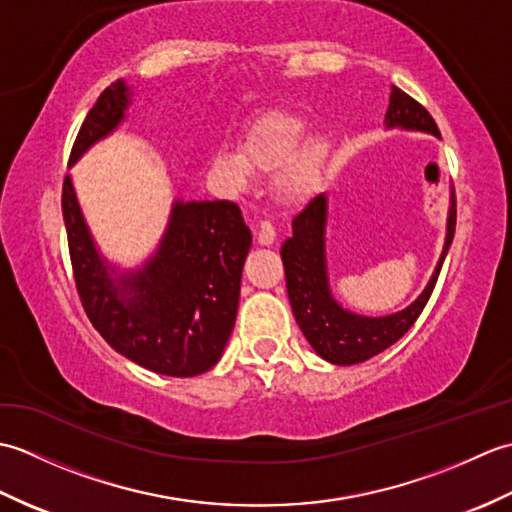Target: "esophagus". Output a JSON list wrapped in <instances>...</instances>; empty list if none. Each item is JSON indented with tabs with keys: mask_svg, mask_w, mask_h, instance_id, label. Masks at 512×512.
I'll use <instances>...</instances> for the list:
<instances>
[{
	"mask_svg": "<svg viewBox=\"0 0 512 512\" xmlns=\"http://www.w3.org/2000/svg\"><path fill=\"white\" fill-rule=\"evenodd\" d=\"M257 242L262 246H273L275 239H277V233H275V226L270 222H262L257 228Z\"/></svg>",
	"mask_w": 512,
	"mask_h": 512,
	"instance_id": "1",
	"label": "esophagus"
}]
</instances>
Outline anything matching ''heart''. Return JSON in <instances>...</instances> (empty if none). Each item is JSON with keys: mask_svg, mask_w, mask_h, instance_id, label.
I'll return each instance as SVG.
<instances>
[{"mask_svg": "<svg viewBox=\"0 0 512 512\" xmlns=\"http://www.w3.org/2000/svg\"><path fill=\"white\" fill-rule=\"evenodd\" d=\"M308 134V123L297 116L273 112L248 129L242 147L224 145L211 156L209 176L224 191H244L257 171H275V189L284 202L308 198L317 187L332 154L323 134Z\"/></svg>", "mask_w": 512, "mask_h": 512, "instance_id": "heart-1", "label": "heart"}]
</instances>
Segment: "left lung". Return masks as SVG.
<instances>
[{
    "instance_id": "1",
    "label": "left lung",
    "mask_w": 512,
    "mask_h": 512,
    "mask_svg": "<svg viewBox=\"0 0 512 512\" xmlns=\"http://www.w3.org/2000/svg\"><path fill=\"white\" fill-rule=\"evenodd\" d=\"M385 129H402V132H422L440 138L438 125L422 105L407 96L396 85H391L389 107L385 114ZM330 198L319 193L306 204L295 220L292 235L281 246V259L286 270L288 299L295 314L297 325L306 341L312 345L323 361L332 365H356L363 363L394 345L416 319L436 286L444 257L449 253L455 233V195L451 189L447 211V235L433 275L420 295L407 308L383 314V317H367L350 308H343L334 297L328 270V231Z\"/></svg>"
}]
</instances>
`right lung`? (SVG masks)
<instances>
[{"label": "right lung", "mask_w": 512, "mask_h": 512, "mask_svg": "<svg viewBox=\"0 0 512 512\" xmlns=\"http://www.w3.org/2000/svg\"><path fill=\"white\" fill-rule=\"evenodd\" d=\"M132 101L134 88L125 79L99 96L76 136L70 165L127 121ZM63 222L81 303L110 347L149 372L176 378L204 374L220 361L253 244L235 202L176 198L158 246L129 268L96 244L70 173L63 182Z\"/></svg>", "instance_id": "1"}]
</instances>
